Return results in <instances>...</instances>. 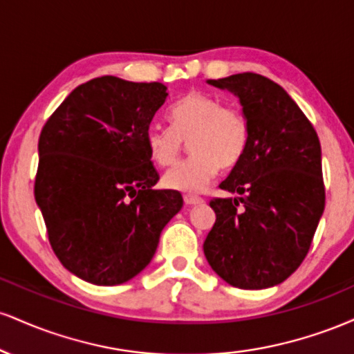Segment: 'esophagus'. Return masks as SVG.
I'll return each instance as SVG.
<instances>
[{
	"label": "esophagus",
	"mask_w": 354,
	"mask_h": 354,
	"mask_svg": "<svg viewBox=\"0 0 354 354\" xmlns=\"http://www.w3.org/2000/svg\"><path fill=\"white\" fill-rule=\"evenodd\" d=\"M183 200H185V203L188 206H194V205H201L203 201V198H200V196H194V194H185V196H183Z\"/></svg>",
	"instance_id": "esophagus-1"
}]
</instances>
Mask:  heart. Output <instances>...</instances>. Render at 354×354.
Returning <instances> with one entry per match:
<instances>
[{
  "mask_svg": "<svg viewBox=\"0 0 354 354\" xmlns=\"http://www.w3.org/2000/svg\"><path fill=\"white\" fill-rule=\"evenodd\" d=\"M171 126L151 124L146 131V148L158 166H169L189 140L186 160L165 173L166 188L198 193L216 176L219 166L230 169L245 156L250 141L248 118L234 104H223L219 96L191 91L169 109Z\"/></svg>",
  "mask_w": 354,
  "mask_h": 354,
  "instance_id": "heart-1",
  "label": "heart"
}]
</instances>
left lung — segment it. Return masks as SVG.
Segmentation results:
<instances>
[{
	"label": "left lung",
	"mask_w": 354,
	"mask_h": 354,
	"mask_svg": "<svg viewBox=\"0 0 354 354\" xmlns=\"http://www.w3.org/2000/svg\"><path fill=\"white\" fill-rule=\"evenodd\" d=\"M230 89L250 124L245 156L219 188L243 198H213L216 221L205 239L214 273L241 290L283 283L310 251L324 211L321 145L298 104L256 73L209 80Z\"/></svg>",
	"instance_id": "left-lung-1"
}]
</instances>
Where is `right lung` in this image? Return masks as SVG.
Returning <instances> with one entry per match:
<instances>
[{
	"mask_svg": "<svg viewBox=\"0 0 354 354\" xmlns=\"http://www.w3.org/2000/svg\"><path fill=\"white\" fill-rule=\"evenodd\" d=\"M161 83L101 76L80 84L44 123L35 200L61 265L115 286L143 271L183 206L160 180L146 131L165 104Z\"/></svg>",
	"mask_w": 354,
	"mask_h": 354,
	"instance_id": "right-lung-1",
	"label": "right lung"
}]
</instances>
